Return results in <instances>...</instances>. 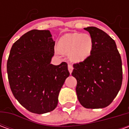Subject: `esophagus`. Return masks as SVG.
<instances>
[{"label": "esophagus", "mask_w": 129, "mask_h": 129, "mask_svg": "<svg viewBox=\"0 0 129 129\" xmlns=\"http://www.w3.org/2000/svg\"><path fill=\"white\" fill-rule=\"evenodd\" d=\"M68 70H69V73L71 74L72 73V72H73V66L72 65H68Z\"/></svg>", "instance_id": "34e87169"}]
</instances>
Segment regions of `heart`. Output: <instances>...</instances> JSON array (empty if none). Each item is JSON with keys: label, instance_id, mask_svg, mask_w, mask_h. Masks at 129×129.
Segmentation results:
<instances>
[{"label": "heart", "instance_id": "obj_1", "mask_svg": "<svg viewBox=\"0 0 129 129\" xmlns=\"http://www.w3.org/2000/svg\"><path fill=\"white\" fill-rule=\"evenodd\" d=\"M93 40L89 34L69 33L59 39L58 50L68 54L73 63H81L89 58L93 50Z\"/></svg>", "mask_w": 129, "mask_h": 129}]
</instances>
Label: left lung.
Wrapping results in <instances>:
<instances>
[{
  "label": "left lung",
  "mask_w": 129,
  "mask_h": 129,
  "mask_svg": "<svg viewBox=\"0 0 129 129\" xmlns=\"http://www.w3.org/2000/svg\"><path fill=\"white\" fill-rule=\"evenodd\" d=\"M93 40V50L86 61L73 65L79 102L86 108H103L113 101L122 86V59L116 43L95 27L84 28Z\"/></svg>",
  "instance_id": "obj_1"
}]
</instances>
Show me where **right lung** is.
<instances>
[{
  "instance_id": "1",
  "label": "right lung",
  "mask_w": 129,
  "mask_h": 129,
  "mask_svg": "<svg viewBox=\"0 0 129 129\" xmlns=\"http://www.w3.org/2000/svg\"><path fill=\"white\" fill-rule=\"evenodd\" d=\"M54 44L49 30L32 29L10 50L7 63L10 88L18 102L33 113H46L56 108L60 90L70 75L66 62L50 63Z\"/></svg>"
}]
</instances>
